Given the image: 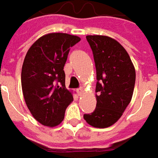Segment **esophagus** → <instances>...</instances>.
Here are the masks:
<instances>
[{
  "mask_svg": "<svg viewBox=\"0 0 158 158\" xmlns=\"http://www.w3.org/2000/svg\"><path fill=\"white\" fill-rule=\"evenodd\" d=\"M76 91H77L78 95H82V94L83 93V90L82 87H81V88H78V89H76Z\"/></svg>",
  "mask_w": 158,
  "mask_h": 158,
  "instance_id": "34e87169",
  "label": "esophagus"
}]
</instances>
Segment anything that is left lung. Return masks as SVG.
Wrapping results in <instances>:
<instances>
[{
  "label": "left lung",
  "mask_w": 158,
  "mask_h": 158,
  "mask_svg": "<svg viewBox=\"0 0 158 158\" xmlns=\"http://www.w3.org/2000/svg\"><path fill=\"white\" fill-rule=\"evenodd\" d=\"M95 62L97 83L95 110L84 114L85 121L96 128L114 124L129 105L135 85V69L127 52L115 40L87 35Z\"/></svg>",
  "instance_id": "obj_1"
}]
</instances>
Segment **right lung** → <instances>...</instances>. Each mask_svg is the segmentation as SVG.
<instances>
[{"label": "right lung", "mask_w": 158, "mask_h": 158, "mask_svg": "<svg viewBox=\"0 0 158 158\" xmlns=\"http://www.w3.org/2000/svg\"><path fill=\"white\" fill-rule=\"evenodd\" d=\"M80 40L63 33L48 34L39 38L26 55L21 72L23 95L31 114L44 125L59 124L74 100L66 88L63 69L70 48Z\"/></svg>", "instance_id": "1"}]
</instances>
